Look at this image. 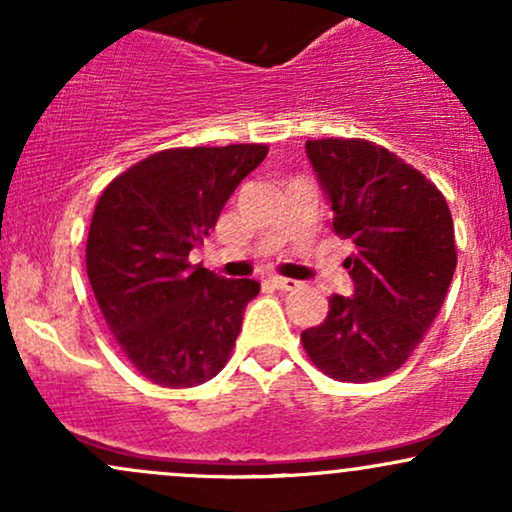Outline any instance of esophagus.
I'll return each mask as SVG.
<instances>
[{"instance_id": "obj_1", "label": "esophagus", "mask_w": 512, "mask_h": 512, "mask_svg": "<svg viewBox=\"0 0 512 512\" xmlns=\"http://www.w3.org/2000/svg\"><path fill=\"white\" fill-rule=\"evenodd\" d=\"M272 286L274 289H279V291H296L298 286H301V281H296V279H286V276H272Z\"/></svg>"}]
</instances>
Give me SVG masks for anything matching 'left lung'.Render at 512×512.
<instances>
[{
    "mask_svg": "<svg viewBox=\"0 0 512 512\" xmlns=\"http://www.w3.org/2000/svg\"><path fill=\"white\" fill-rule=\"evenodd\" d=\"M332 202V226L356 245L344 267L354 296L330 298L325 322L301 332L310 361L342 383L395 373L424 342L457 267L443 192L421 170L368 139H308Z\"/></svg>",
    "mask_w": 512,
    "mask_h": 512,
    "instance_id": "1",
    "label": "left lung"
}]
</instances>
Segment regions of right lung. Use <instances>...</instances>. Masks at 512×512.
I'll return each instance as SVG.
<instances>
[{
	"mask_svg": "<svg viewBox=\"0 0 512 512\" xmlns=\"http://www.w3.org/2000/svg\"><path fill=\"white\" fill-rule=\"evenodd\" d=\"M267 151L264 144L156 151L98 197L86 274L117 346L151 383L202 385L231 358L260 284L190 264V250Z\"/></svg>",
	"mask_w": 512,
	"mask_h": 512,
	"instance_id": "add662e5",
	"label": "right lung"
}]
</instances>
